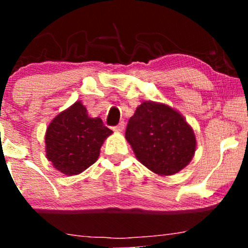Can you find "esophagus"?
Wrapping results in <instances>:
<instances>
[{"label":"esophagus","instance_id":"esophagus-1","mask_svg":"<svg viewBox=\"0 0 248 248\" xmlns=\"http://www.w3.org/2000/svg\"><path fill=\"white\" fill-rule=\"evenodd\" d=\"M124 129V121H121L118 126L113 127V130H114L115 133H121Z\"/></svg>","mask_w":248,"mask_h":248}]
</instances>
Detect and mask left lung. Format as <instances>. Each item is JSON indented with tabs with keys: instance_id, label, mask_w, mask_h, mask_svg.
<instances>
[{
	"instance_id": "8db88e82",
	"label": "left lung",
	"mask_w": 248,
	"mask_h": 248,
	"mask_svg": "<svg viewBox=\"0 0 248 248\" xmlns=\"http://www.w3.org/2000/svg\"><path fill=\"white\" fill-rule=\"evenodd\" d=\"M126 140L139 162L158 176L184 169L195 156L192 127L177 109L163 102L143 101L128 122Z\"/></svg>"
}]
</instances>
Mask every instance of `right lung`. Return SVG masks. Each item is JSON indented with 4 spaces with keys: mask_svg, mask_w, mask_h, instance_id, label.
<instances>
[{
    "mask_svg": "<svg viewBox=\"0 0 248 248\" xmlns=\"http://www.w3.org/2000/svg\"><path fill=\"white\" fill-rule=\"evenodd\" d=\"M113 132L100 118H91L80 100L53 118L45 133V153L53 168L66 176L79 175L92 166Z\"/></svg>",
    "mask_w": 248,
    "mask_h": 248,
    "instance_id": "1",
    "label": "right lung"
}]
</instances>
